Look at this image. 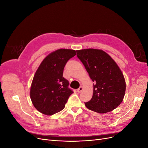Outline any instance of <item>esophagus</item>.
I'll return each instance as SVG.
<instances>
[{"label": "esophagus", "mask_w": 148, "mask_h": 148, "mask_svg": "<svg viewBox=\"0 0 148 148\" xmlns=\"http://www.w3.org/2000/svg\"><path fill=\"white\" fill-rule=\"evenodd\" d=\"M83 90V88L82 86H80V87L77 89V92L79 93V92H81Z\"/></svg>", "instance_id": "34e87169"}]
</instances>
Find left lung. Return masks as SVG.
<instances>
[{"label": "left lung", "instance_id": "obj_1", "mask_svg": "<svg viewBox=\"0 0 148 148\" xmlns=\"http://www.w3.org/2000/svg\"><path fill=\"white\" fill-rule=\"evenodd\" d=\"M93 84L91 99L84 102L89 110L104 114L115 109L122 102L126 84L122 72L115 61L99 49L77 51Z\"/></svg>", "mask_w": 148, "mask_h": 148}]
</instances>
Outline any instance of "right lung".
I'll return each instance as SVG.
<instances>
[{"instance_id":"add662e5","label":"right lung","mask_w":148,"mask_h":148,"mask_svg":"<svg viewBox=\"0 0 148 148\" xmlns=\"http://www.w3.org/2000/svg\"><path fill=\"white\" fill-rule=\"evenodd\" d=\"M75 55V50L60 49L48 55L39 65L31 84L30 97L41 113L52 115L64 109L73 91L63 77L64 69Z\"/></svg>"}]
</instances>
